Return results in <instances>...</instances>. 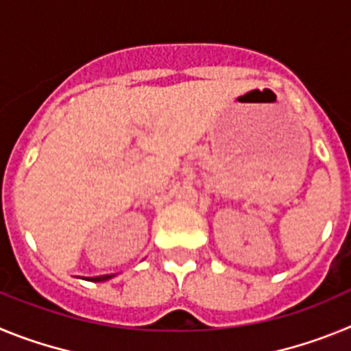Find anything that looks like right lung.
Listing matches in <instances>:
<instances>
[{
    "mask_svg": "<svg viewBox=\"0 0 351 351\" xmlns=\"http://www.w3.org/2000/svg\"><path fill=\"white\" fill-rule=\"evenodd\" d=\"M114 274H105V276H96V278H91L89 281H95V283H101V281H107V280H112Z\"/></svg>",
    "mask_w": 351,
    "mask_h": 351,
    "instance_id": "obj_1",
    "label": "right lung"
}]
</instances>
